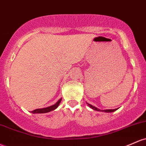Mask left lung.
<instances>
[{"mask_svg": "<svg viewBox=\"0 0 146 146\" xmlns=\"http://www.w3.org/2000/svg\"><path fill=\"white\" fill-rule=\"evenodd\" d=\"M88 104V105H89V107H91V109H93V110H96V111H105V112H113V111H116V110H117L118 109H115V110H99V109H98L97 107H94V106H93V105H90V104H89V103H87Z\"/></svg>", "mask_w": 146, "mask_h": 146, "instance_id": "1", "label": "left lung"}]
</instances>
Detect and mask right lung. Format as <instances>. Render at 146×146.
<instances>
[{
    "label": "right lung",
    "mask_w": 146,
    "mask_h": 146,
    "mask_svg": "<svg viewBox=\"0 0 146 146\" xmlns=\"http://www.w3.org/2000/svg\"><path fill=\"white\" fill-rule=\"evenodd\" d=\"M61 100H62V98H60V100L56 102L54 105L46 107V108L37 109V110H34V111H32L31 112L33 113H47V112L51 111H52V110H55V109L57 108V107H58L59 105H60Z\"/></svg>",
    "instance_id": "1"
}]
</instances>
